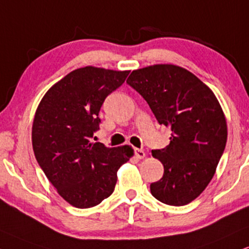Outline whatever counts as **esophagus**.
Wrapping results in <instances>:
<instances>
[{"label": "esophagus", "mask_w": 249, "mask_h": 249, "mask_svg": "<svg viewBox=\"0 0 249 249\" xmlns=\"http://www.w3.org/2000/svg\"><path fill=\"white\" fill-rule=\"evenodd\" d=\"M134 153H135V157H137V159H143L144 157V152L142 149H138V148H135Z\"/></svg>", "instance_id": "34e87169"}]
</instances>
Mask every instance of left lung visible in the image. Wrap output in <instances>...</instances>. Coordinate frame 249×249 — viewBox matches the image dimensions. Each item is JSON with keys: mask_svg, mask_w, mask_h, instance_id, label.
<instances>
[{"mask_svg": "<svg viewBox=\"0 0 249 249\" xmlns=\"http://www.w3.org/2000/svg\"><path fill=\"white\" fill-rule=\"evenodd\" d=\"M126 83L171 130L168 146L152 150L164 166L163 177L150 184L152 195L170 206L192 202L208 186L225 149L228 125L218 100L196 75L174 64L138 69Z\"/></svg>", "mask_w": 249, "mask_h": 249, "instance_id": "obj_1", "label": "left lung"}]
</instances>
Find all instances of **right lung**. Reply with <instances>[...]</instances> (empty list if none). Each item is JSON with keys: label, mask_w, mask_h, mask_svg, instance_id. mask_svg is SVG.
Here are the masks:
<instances>
[{"label": "right lung", "mask_w": 249, "mask_h": 249, "mask_svg": "<svg viewBox=\"0 0 249 249\" xmlns=\"http://www.w3.org/2000/svg\"><path fill=\"white\" fill-rule=\"evenodd\" d=\"M130 71L85 67L57 81L37 106L32 126L34 155L57 193L75 208H90L110 196L117 171L133 155L92 142L106 97Z\"/></svg>", "instance_id": "add662e5"}]
</instances>
